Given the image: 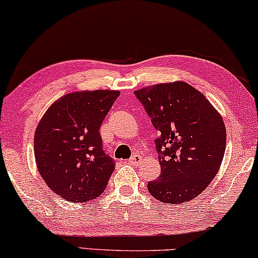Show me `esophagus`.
Masks as SVG:
<instances>
[{
    "instance_id": "34e87169",
    "label": "esophagus",
    "mask_w": 258,
    "mask_h": 258,
    "mask_svg": "<svg viewBox=\"0 0 258 258\" xmlns=\"http://www.w3.org/2000/svg\"><path fill=\"white\" fill-rule=\"evenodd\" d=\"M142 160V158L140 155H137V154H135V155H133L132 158H130V160H129V162H132L133 165H139V162L141 161Z\"/></svg>"
}]
</instances>
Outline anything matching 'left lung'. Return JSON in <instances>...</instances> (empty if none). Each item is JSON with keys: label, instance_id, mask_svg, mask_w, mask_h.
<instances>
[{"label": "left lung", "instance_id": "obj_1", "mask_svg": "<svg viewBox=\"0 0 258 258\" xmlns=\"http://www.w3.org/2000/svg\"><path fill=\"white\" fill-rule=\"evenodd\" d=\"M159 136L161 174L149 181L154 198L166 204L195 199L218 173L226 147L222 116L198 90L183 82L136 90Z\"/></svg>", "mask_w": 258, "mask_h": 258}]
</instances>
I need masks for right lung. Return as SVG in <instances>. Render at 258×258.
I'll use <instances>...</instances> for the list:
<instances>
[{"label": "right lung", "mask_w": 258, "mask_h": 258, "mask_svg": "<svg viewBox=\"0 0 258 258\" xmlns=\"http://www.w3.org/2000/svg\"><path fill=\"white\" fill-rule=\"evenodd\" d=\"M118 91L72 92L49 106L34 136L36 165L55 195L85 203L104 192L115 160L103 149L100 125Z\"/></svg>", "instance_id": "add662e5"}]
</instances>
